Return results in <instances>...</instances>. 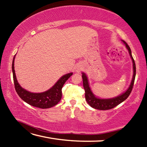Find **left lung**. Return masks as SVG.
Returning <instances> with one entry per match:
<instances>
[{"label": "left lung", "instance_id": "1", "mask_svg": "<svg viewBox=\"0 0 147 147\" xmlns=\"http://www.w3.org/2000/svg\"><path fill=\"white\" fill-rule=\"evenodd\" d=\"M124 43L125 44V45L127 48L128 51L130 54V57L133 61V68H134V74H133V78L131 80V82L129 88L127 89L125 93H123L121 95L117 96L115 98H110V99H100L95 97V96L92 93L90 88L89 86V83L88 78H87L86 75L84 73H82V79H83V86L84 90H85V96H86V100L87 102L92 108L96 109H100V110H108V109H112L115 108L119 104L123 102L127 98L130 94L131 93V91H132L133 86L134 84V81H135L136 78V63L134 61V59L133 58L132 56H131V49L130 47L128 46V45L124 41H123Z\"/></svg>", "mask_w": 147, "mask_h": 147}]
</instances>
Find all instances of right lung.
Instances as JSON below:
<instances>
[{
	"label": "right lung",
	"mask_w": 147,
	"mask_h": 147,
	"mask_svg": "<svg viewBox=\"0 0 147 147\" xmlns=\"http://www.w3.org/2000/svg\"><path fill=\"white\" fill-rule=\"evenodd\" d=\"M14 59L12 63V71H13V78L15 89L17 93L20 98L32 106L37 108L46 109L52 108L56 106L60 101L62 96L61 89L65 82L70 78L73 73L67 74L61 77L57 82L55 85L49 90L41 93H34L27 91L25 89L22 88L19 83L17 82L16 73L14 70Z\"/></svg>",
	"instance_id": "right-lung-1"
}]
</instances>
